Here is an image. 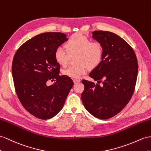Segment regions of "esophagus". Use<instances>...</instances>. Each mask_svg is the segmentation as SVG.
<instances>
[{"mask_svg":"<svg viewBox=\"0 0 151 151\" xmlns=\"http://www.w3.org/2000/svg\"><path fill=\"white\" fill-rule=\"evenodd\" d=\"M80 82V80H78V79H74L73 80V82H74L75 83H78Z\"/></svg>","mask_w":151,"mask_h":151,"instance_id":"obj_1","label":"esophagus"}]
</instances>
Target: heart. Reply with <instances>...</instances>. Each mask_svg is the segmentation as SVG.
<instances>
[{"mask_svg": "<svg viewBox=\"0 0 151 151\" xmlns=\"http://www.w3.org/2000/svg\"><path fill=\"white\" fill-rule=\"evenodd\" d=\"M65 48L68 52L63 46L57 47L54 53V57L59 65L65 66L69 60L68 54L73 55L78 53L77 61L80 64L71 65L63 71L64 75L73 79L80 78L87 73L88 66L95 68L102 60L103 50L101 44L91 41L82 32L73 34L65 44Z\"/></svg>", "mask_w": 151, "mask_h": 151, "instance_id": "1", "label": "heart"}]
</instances>
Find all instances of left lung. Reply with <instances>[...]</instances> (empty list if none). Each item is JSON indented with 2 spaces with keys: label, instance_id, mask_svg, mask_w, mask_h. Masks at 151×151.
Here are the masks:
<instances>
[{
  "label": "left lung",
  "instance_id": "1",
  "mask_svg": "<svg viewBox=\"0 0 151 151\" xmlns=\"http://www.w3.org/2000/svg\"><path fill=\"white\" fill-rule=\"evenodd\" d=\"M92 37L102 46V60L89 73L99 84L82 80L85 89L81 98L94 117L108 119L119 113L133 96L138 75L137 59L127 42L113 32H92Z\"/></svg>",
  "mask_w": 151,
  "mask_h": 151
}]
</instances>
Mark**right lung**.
I'll return each mask as SVG.
<instances>
[{
  "mask_svg": "<svg viewBox=\"0 0 151 151\" xmlns=\"http://www.w3.org/2000/svg\"><path fill=\"white\" fill-rule=\"evenodd\" d=\"M67 41L64 33H42L24 42L14 54L12 75L18 98L27 111L40 119L59 112L74 84L70 77L59 75L60 65L54 57L56 48ZM54 78L56 82L48 86L47 81Z\"/></svg>",
  "mask_w": 151,
  "mask_h": 151,
  "instance_id": "right-lung-1",
  "label": "right lung"
}]
</instances>
